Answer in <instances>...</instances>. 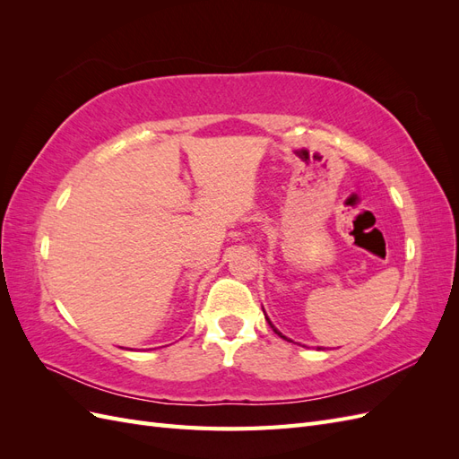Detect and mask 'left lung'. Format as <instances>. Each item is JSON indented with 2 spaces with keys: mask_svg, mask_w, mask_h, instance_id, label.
I'll return each instance as SVG.
<instances>
[{
  "mask_svg": "<svg viewBox=\"0 0 459 459\" xmlns=\"http://www.w3.org/2000/svg\"><path fill=\"white\" fill-rule=\"evenodd\" d=\"M264 316H266V314H264ZM266 319H268V324H270V327H272V329H273V331H275V333H277V335H280V337H283V335H281V333H280V331H277V329H275V327H273V324H272V322H270V317H268V316H266ZM283 339H287V337H283ZM287 341H289V339H287Z\"/></svg>",
  "mask_w": 459,
  "mask_h": 459,
  "instance_id": "8db88e82",
  "label": "left lung"
}]
</instances>
